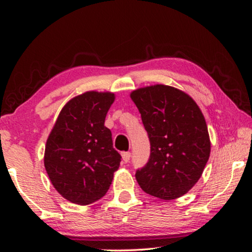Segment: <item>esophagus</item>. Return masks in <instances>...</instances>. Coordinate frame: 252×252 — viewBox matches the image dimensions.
Segmentation results:
<instances>
[{
	"mask_svg": "<svg viewBox=\"0 0 252 252\" xmlns=\"http://www.w3.org/2000/svg\"><path fill=\"white\" fill-rule=\"evenodd\" d=\"M122 156H123V160L125 161V163H128L130 159V153H128V151H125V153L122 154Z\"/></svg>",
	"mask_w": 252,
	"mask_h": 252,
	"instance_id": "1",
	"label": "esophagus"
}]
</instances>
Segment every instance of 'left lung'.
<instances>
[{"mask_svg":"<svg viewBox=\"0 0 252 252\" xmlns=\"http://www.w3.org/2000/svg\"><path fill=\"white\" fill-rule=\"evenodd\" d=\"M150 141V156L135 178L147 194L161 199L185 195L201 178L210 157L204 116L186 93L165 85L130 94Z\"/></svg>","mask_w":252,"mask_h":252,"instance_id":"1","label":"left lung"}]
</instances>
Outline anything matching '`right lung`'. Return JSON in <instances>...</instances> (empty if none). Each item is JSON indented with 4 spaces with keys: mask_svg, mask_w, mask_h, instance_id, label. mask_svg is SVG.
I'll use <instances>...</instances> for the list:
<instances>
[{
    "mask_svg": "<svg viewBox=\"0 0 252 252\" xmlns=\"http://www.w3.org/2000/svg\"><path fill=\"white\" fill-rule=\"evenodd\" d=\"M115 101L111 93L87 92L72 98L58 116L47 140L44 167L55 189L75 204L102 198L122 156L104 126Z\"/></svg>",
    "mask_w": 252,
    "mask_h": 252,
    "instance_id": "obj_1",
    "label": "right lung"
}]
</instances>
